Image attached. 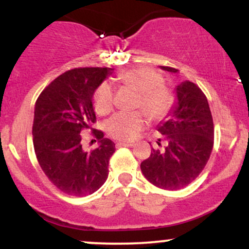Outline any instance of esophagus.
<instances>
[{"mask_svg":"<svg viewBox=\"0 0 249 249\" xmlns=\"http://www.w3.org/2000/svg\"><path fill=\"white\" fill-rule=\"evenodd\" d=\"M117 147H122V146H125V147H133L134 144H132V142H117L116 144Z\"/></svg>","mask_w":249,"mask_h":249,"instance_id":"esophagus-1","label":"esophagus"}]
</instances>
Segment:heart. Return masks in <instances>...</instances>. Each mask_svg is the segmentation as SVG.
<instances>
[{
  "mask_svg": "<svg viewBox=\"0 0 249 249\" xmlns=\"http://www.w3.org/2000/svg\"><path fill=\"white\" fill-rule=\"evenodd\" d=\"M117 83L123 88L136 91L134 107L142 108L151 121L164 118L174 104V95L164 84V78L158 71L147 67H137L123 70L116 77ZM93 107L98 115H107L113 107V90L110 84L102 83L92 97ZM145 124L142 112H118L105 124L107 133L119 141L136 138Z\"/></svg>",
  "mask_w": 249,
  "mask_h": 249,
  "instance_id": "obj_1",
  "label": "heart"
}]
</instances>
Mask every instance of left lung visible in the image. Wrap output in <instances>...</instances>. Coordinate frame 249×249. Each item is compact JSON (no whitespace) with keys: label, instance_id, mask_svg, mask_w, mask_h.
Listing matches in <instances>:
<instances>
[{"label":"left lung","instance_id":"1","mask_svg":"<svg viewBox=\"0 0 249 249\" xmlns=\"http://www.w3.org/2000/svg\"><path fill=\"white\" fill-rule=\"evenodd\" d=\"M168 72H178L160 67ZM177 101L166 119L157 125L162 136L159 148L141 164L151 184L162 190L177 191L190 185L206 166L214 142L212 113L206 96L190 81L176 88Z\"/></svg>","mask_w":249,"mask_h":249}]
</instances>
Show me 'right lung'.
Listing matches in <instances>:
<instances>
[{
    "label": "right lung",
    "instance_id": "add662e5",
    "mask_svg": "<svg viewBox=\"0 0 249 249\" xmlns=\"http://www.w3.org/2000/svg\"><path fill=\"white\" fill-rule=\"evenodd\" d=\"M111 68H79L58 76L37 98L33 142L36 158L45 176L62 192L75 196L92 194L108 176L115 142L91 125L96 122L93 92ZM91 128L100 146L91 153L81 147L80 132Z\"/></svg>",
    "mask_w": 249,
    "mask_h": 249
}]
</instances>
